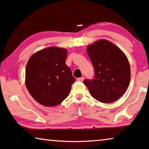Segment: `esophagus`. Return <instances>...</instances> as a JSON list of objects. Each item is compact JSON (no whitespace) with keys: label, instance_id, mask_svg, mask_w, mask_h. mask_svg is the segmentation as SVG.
Segmentation results:
<instances>
[{"label":"esophagus","instance_id":"obj_1","mask_svg":"<svg viewBox=\"0 0 149 149\" xmlns=\"http://www.w3.org/2000/svg\"><path fill=\"white\" fill-rule=\"evenodd\" d=\"M84 77H80V78H78L77 79V81H80V82H83V80H84Z\"/></svg>","mask_w":149,"mask_h":149}]
</instances>
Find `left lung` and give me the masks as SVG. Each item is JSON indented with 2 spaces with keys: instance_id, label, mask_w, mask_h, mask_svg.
Listing matches in <instances>:
<instances>
[{
  "instance_id": "8db88e82",
  "label": "left lung",
  "mask_w": 149,
  "mask_h": 149,
  "mask_svg": "<svg viewBox=\"0 0 149 149\" xmlns=\"http://www.w3.org/2000/svg\"><path fill=\"white\" fill-rule=\"evenodd\" d=\"M94 68L93 79H85L93 97L102 103L118 100L126 91L130 81V68L126 55L116 45L100 40L87 49Z\"/></svg>"
}]
</instances>
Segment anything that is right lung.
Returning a JSON list of instances; mask_svg holds the SVG:
<instances>
[{
	"label": "right lung",
	"mask_w": 149,
	"mask_h": 149,
	"mask_svg": "<svg viewBox=\"0 0 149 149\" xmlns=\"http://www.w3.org/2000/svg\"><path fill=\"white\" fill-rule=\"evenodd\" d=\"M67 50L49 47L32 55L25 70V84L34 100L45 106L60 104L68 96L75 81L66 65Z\"/></svg>",
	"instance_id": "obj_1"
}]
</instances>
